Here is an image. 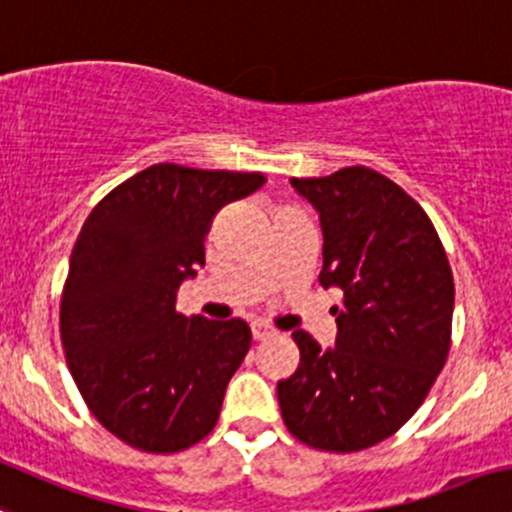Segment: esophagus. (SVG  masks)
<instances>
[{
	"instance_id": "obj_1",
	"label": "esophagus",
	"mask_w": 512,
	"mask_h": 512,
	"mask_svg": "<svg viewBox=\"0 0 512 512\" xmlns=\"http://www.w3.org/2000/svg\"><path fill=\"white\" fill-rule=\"evenodd\" d=\"M270 335H275V330L270 325H265V322H252V337L255 340H267Z\"/></svg>"
}]
</instances>
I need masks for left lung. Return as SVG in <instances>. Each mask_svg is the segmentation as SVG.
Here are the masks:
<instances>
[{
    "instance_id": "obj_1",
    "label": "left lung",
    "mask_w": 512,
    "mask_h": 512,
    "mask_svg": "<svg viewBox=\"0 0 512 512\" xmlns=\"http://www.w3.org/2000/svg\"><path fill=\"white\" fill-rule=\"evenodd\" d=\"M320 215L322 287H340L335 345L295 330L300 365L277 382L287 430L352 453L390 438L433 388L450 350L455 285L423 207L367 167L292 177Z\"/></svg>"
}]
</instances>
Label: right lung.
Wrapping results in <instances>:
<instances>
[{
	"mask_svg": "<svg viewBox=\"0 0 512 512\" xmlns=\"http://www.w3.org/2000/svg\"><path fill=\"white\" fill-rule=\"evenodd\" d=\"M260 172L152 165L114 187L82 225L62 292V345L84 403L147 453L200 443L250 350L245 320L177 312L205 265L217 212L265 185Z\"/></svg>",
	"mask_w": 512,
	"mask_h": 512,
	"instance_id": "obj_1",
	"label": "right lung"
}]
</instances>
